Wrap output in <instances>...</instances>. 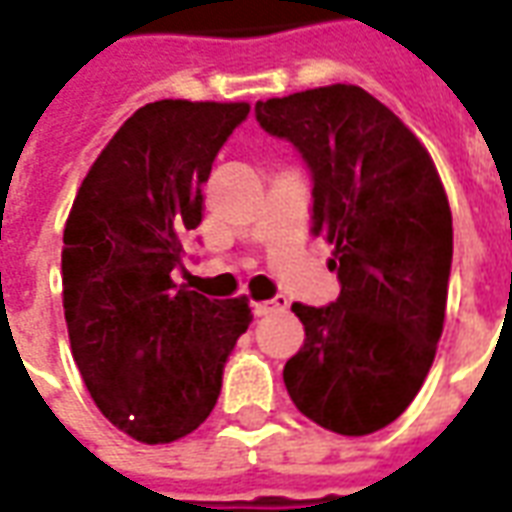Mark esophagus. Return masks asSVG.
Wrapping results in <instances>:
<instances>
[{
  "label": "esophagus",
  "instance_id": "obj_1",
  "mask_svg": "<svg viewBox=\"0 0 512 512\" xmlns=\"http://www.w3.org/2000/svg\"><path fill=\"white\" fill-rule=\"evenodd\" d=\"M285 310H288V299H285V296H277V299L255 304L257 318H266V315H274V312H285Z\"/></svg>",
  "mask_w": 512,
  "mask_h": 512
}]
</instances>
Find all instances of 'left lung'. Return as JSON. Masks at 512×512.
I'll return each instance as SVG.
<instances>
[{
  "label": "left lung",
  "instance_id": "obj_1",
  "mask_svg": "<svg viewBox=\"0 0 512 512\" xmlns=\"http://www.w3.org/2000/svg\"><path fill=\"white\" fill-rule=\"evenodd\" d=\"M312 172V235L334 246L340 296L293 304L304 345L285 365L290 400L343 436L395 422L417 397L444 329L452 213L433 158L356 84L255 104Z\"/></svg>",
  "mask_w": 512,
  "mask_h": 512
}]
</instances>
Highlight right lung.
<instances>
[{"instance_id":"obj_1","label":"right lung","mask_w":512,"mask_h":512,"mask_svg":"<svg viewBox=\"0 0 512 512\" xmlns=\"http://www.w3.org/2000/svg\"><path fill=\"white\" fill-rule=\"evenodd\" d=\"M249 104L156 101L95 158L62 235V307L84 384L115 428L142 444L197 430L222 392L249 301L172 282L202 186Z\"/></svg>"}]
</instances>
